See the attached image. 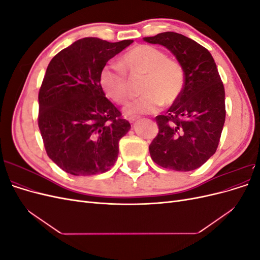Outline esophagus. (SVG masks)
I'll return each mask as SVG.
<instances>
[{"instance_id": "obj_1", "label": "esophagus", "mask_w": 260, "mask_h": 260, "mask_svg": "<svg viewBox=\"0 0 260 260\" xmlns=\"http://www.w3.org/2000/svg\"><path fill=\"white\" fill-rule=\"evenodd\" d=\"M128 120H129V122L133 123V122H136L137 120H139V117H130Z\"/></svg>"}]
</instances>
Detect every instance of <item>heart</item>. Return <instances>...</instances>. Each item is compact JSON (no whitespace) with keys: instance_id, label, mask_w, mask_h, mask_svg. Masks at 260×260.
I'll return each instance as SVG.
<instances>
[{"instance_id":"heart-1","label":"heart","mask_w":260,"mask_h":260,"mask_svg":"<svg viewBox=\"0 0 260 260\" xmlns=\"http://www.w3.org/2000/svg\"><path fill=\"white\" fill-rule=\"evenodd\" d=\"M121 62L131 74L145 75L141 88L143 95L125 104V116L137 117L156 113L162 104H174L182 92V66L177 60L167 58V55L155 46L137 45L123 55ZM100 83L107 95L117 103L121 104L129 98L127 75L114 62H109L101 70Z\"/></svg>"}]
</instances>
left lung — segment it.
Returning <instances> with one entry per match:
<instances>
[{
  "instance_id": "1",
  "label": "left lung",
  "mask_w": 260,
  "mask_h": 260,
  "mask_svg": "<svg viewBox=\"0 0 260 260\" xmlns=\"http://www.w3.org/2000/svg\"><path fill=\"white\" fill-rule=\"evenodd\" d=\"M169 50L182 66L184 85L166 115L157 116L158 135L149 145L152 159L177 171L201 167L216 153L225 119L224 88L207 49L177 32L143 38Z\"/></svg>"
}]
</instances>
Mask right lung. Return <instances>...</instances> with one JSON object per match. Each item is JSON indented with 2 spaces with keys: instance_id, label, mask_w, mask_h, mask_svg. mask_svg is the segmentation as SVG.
<instances>
[{
  "instance_id": "add662e5",
  "label": "right lung",
  "mask_w": 260,
  "mask_h": 260,
  "mask_svg": "<svg viewBox=\"0 0 260 260\" xmlns=\"http://www.w3.org/2000/svg\"><path fill=\"white\" fill-rule=\"evenodd\" d=\"M133 40L83 38L50 61L39 91V129L50 158L74 176L111 169L131 125L100 83L101 70Z\"/></svg>"
}]
</instances>
